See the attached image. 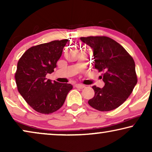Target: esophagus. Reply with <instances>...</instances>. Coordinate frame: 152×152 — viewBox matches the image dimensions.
I'll return each mask as SVG.
<instances>
[{"mask_svg": "<svg viewBox=\"0 0 152 152\" xmlns=\"http://www.w3.org/2000/svg\"><path fill=\"white\" fill-rule=\"evenodd\" d=\"M75 87L77 88H80V89H82L84 88V86L83 84H75Z\"/></svg>", "mask_w": 152, "mask_h": 152, "instance_id": "obj_1", "label": "esophagus"}]
</instances>
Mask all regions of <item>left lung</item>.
<instances>
[{"label":"left lung","instance_id":"8db88e82","mask_svg":"<svg viewBox=\"0 0 152 152\" xmlns=\"http://www.w3.org/2000/svg\"><path fill=\"white\" fill-rule=\"evenodd\" d=\"M93 52L92 65L104 82L102 88L93 86L95 95L88 104L100 111H109L122 104L137 84L136 66L133 58L115 41L107 37H81Z\"/></svg>","mask_w":152,"mask_h":152}]
</instances>
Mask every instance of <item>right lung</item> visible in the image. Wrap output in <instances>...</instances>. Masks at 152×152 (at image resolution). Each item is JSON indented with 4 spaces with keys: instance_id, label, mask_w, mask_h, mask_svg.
<instances>
[{
    "instance_id": "obj_1",
    "label": "right lung",
    "mask_w": 152,
    "mask_h": 152,
    "mask_svg": "<svg viewBox=\"0 0 152 152\" xmlns=\"http://www.w3.org/2000/svg\"><path fill=\"white\" fill-rule=\"evenodd\" d=\"M68 40L53 41L31 47L18 60L15 74L18 91L39 113L49 114L59 109L72 88L70 84L52 82L45 78L57 67Z\"/></svg>"
}]
</instances>
